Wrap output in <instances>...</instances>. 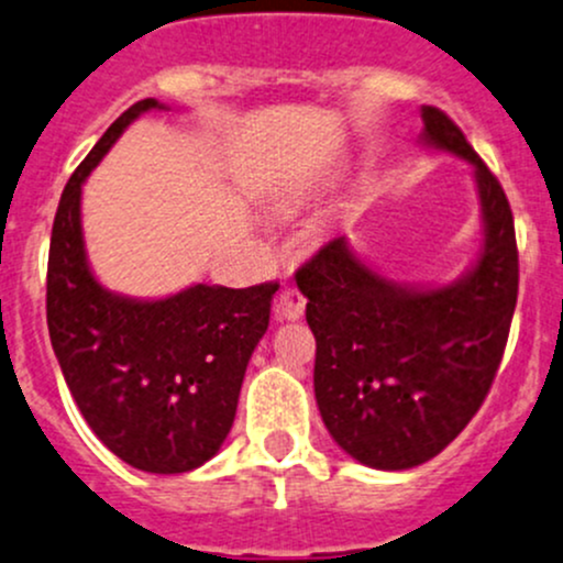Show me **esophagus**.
I'll return each mask as SVG.
<instances>
[{"label":"esophagus","mask_w":563,"mask_h":563,"mask_svg":"<svg viewBox=\"0 0 563 563\" xmlns=\"http://www.w3.org/2000/svg\"><path fill=\"white\" fill-rule=\"evenodd\" d=\"M306 311V298L298 287H282L279 295H276L274 303V317L279 322H289V319H300Z\"/></svg>","instance_id":"obj_1"}]
</instances>
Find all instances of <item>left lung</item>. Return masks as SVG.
<instances>
[{
	"mask_svg": "<svg viewBox=\"0 0 563 563\" xmlns=\"http://www.w3.org/2000/svg\"><path fill=\"white\" fill-rule=\"evenodd\" d=\"M424 144L467 161L481 196L477 263L449 287L389 282L328 241L295 282L317 338L313 395L324 427L360 464L410 470L470 424L507 346L518 300V246L499 179L438 107H421Z\"/></svg>",
	"mask_w": 563,
	"mask_h": 563,
	"instance_id": "1",
	"label": "left lung"
}]
</instances>
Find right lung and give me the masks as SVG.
Returning <instances> with one entry per match:
<instances>
[{
    "mask_svg": "<svg viewBox=\"0 0 563 563\" xmlns=\"http://www.w3.org/2000/svg\"><path fill=\"white\" fill-rule=\"evenodd\" d=\"M147 110L166 107L155 99L129 107L64 187L47 257V330L96 438L131 467L177 475L209 462L231 432L279 284H192L163 300H136L96 282L82 241V183Z\"/></svg>",
    "mask_w": 563,
    "mask_h": 563,
    "instance_id": "1",
    "label": "right lung"
}]
</instances>
